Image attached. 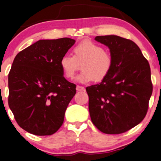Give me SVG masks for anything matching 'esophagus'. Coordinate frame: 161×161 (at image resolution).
I'll return each instance as SVG.
<instances>
[{
  "instance_id": "34e87169",
  "label": "esophagus",
  "mask_w": 161,
  "mask_h": 161,
  "mask_svg": "<svg viewBox=\"0 0 161 161\" xmlns=\"http://www.w3.org/2000/svg\"><path fill=\"white\" fill-rule=\"evenodd\" d=\"M85 90V88L84 87L79 86V85H77L76 86V91H84Z\"/></svg>"
}]
</instances>
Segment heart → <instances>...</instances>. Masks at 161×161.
I'll list each match as a JSON object with an SVG mask.
<instances>
[{"instance_id":"heart-1","label":"heart","mask_w":161,"mask_h":161,"mask_svg":"<svg viewBox=\"0 0 161 161\" xmlns=\"http://www.w3.org/2000/svg\"><path fill=\"white\" fill-rule=\"evenodd\" d=\"M74 56L64 55L59 65L65 78H74L76 71H82L77 76V80L87 83L94 80L100 82L108 76L114 66L112 55L103 46L90 40H85L73 49Z\"/></svg>"}]
</instances>
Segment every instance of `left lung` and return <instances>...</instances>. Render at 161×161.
I'll use <instances>...</instances> for the list:
<instances>
[{
	"mask_svg": "<svg viewBox=\"0 0 161 161\" xmlns=\"http://www.w3.org/2000/svg\"><path fill=\"white\" fill-rule=\"evenodd\" d=\"M110 49L114 66L105 79L86 87L92 123L99 131L119 135L138 125L147 114L153 85L149 63L131 40L97 36Z\"/></svg>",
	"mask_w": 161,
	"mask_h": 161,
	"instance_id": "8db88e82",
	"label": "left lung"
}]
</instances>
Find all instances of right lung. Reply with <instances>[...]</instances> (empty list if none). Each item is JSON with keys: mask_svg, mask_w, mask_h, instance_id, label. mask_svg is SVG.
I'll return each mask as SVG.
<instances>
[{"mask_svg": "<svg viewBox=\"0 0 161 161\" xmlns=\"http://www.w3.org/2000/svg\"><path fill=\"white\" fill-rule=\"evenodd\" d=\"M75 42L39 40L14 58L8 76V104L18 125L30 134L51 135L63 124L76 90L63 76L59 62Z\"/></svg>", "mask_w": 161, "mask_h": 161, "instance_id": "right-lung-1", "label": "right lung"}]
</instances>
